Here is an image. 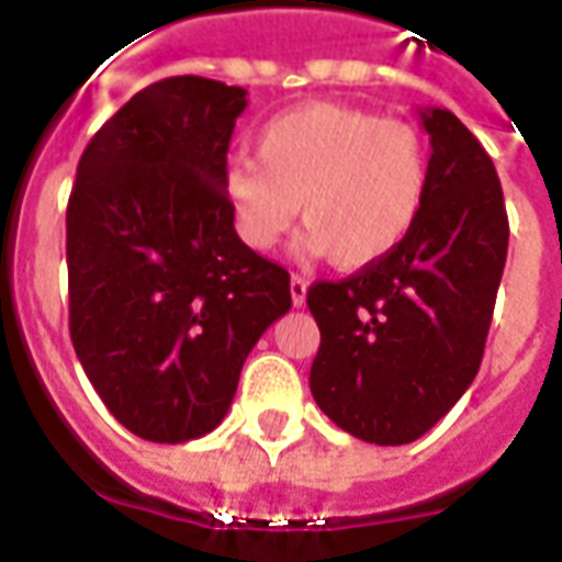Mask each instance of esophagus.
Instances as JSON below:
<instances>
[{
  "label": "esophagus",
  "mask_w": 562,
  "mask_h": 562,
  "mask_svg": "<svg viewBox=\"0 0 562 562\" xmlns=\"http://www.w3.org/2000/svg\"><path fill=\"white\" fill-rule=\"evenodd\" d=\"M289 292H292V304L304 306L306 304V280L292 273V282H289Z\"/></svg>",
  "instance_id": "34e87169"
}]
</instances>
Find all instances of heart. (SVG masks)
<instances>
[{
  "instance_id": "b5f03b06",
  "label": "heart",
  "mask_w": 562,
  "mask_h": 562,
  "mask_svg": "<svg viewBox=\"0 0 562 562\" xmlns=\"http://www.w3.org/2000/svg\"><path fill=\"white\" fill-rule=\"evenodd\" d=\"M430 186L427 144L403 120L337 102L282 111L256 135V161L222 171L237 234L268 252L301 220L297 252L361 270L389 258L413 232Z\"/></svg>"
}]
</instances>
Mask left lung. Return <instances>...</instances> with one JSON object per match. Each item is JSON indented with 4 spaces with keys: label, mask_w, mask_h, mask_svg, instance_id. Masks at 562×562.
<instances>
[{
    "label": "left lung",
    "mask_w": 562,
    "mask_h": 562,
    "mask_svg": "<svg viewBox=\"0 0 562 562\" xmlns=\"http://www.w3.org/2000/svg\"><path fill=\"white\" fill-rule=\"evenodd\" d=\"M418 116L434 153L415 228L389 258L306 292L322 330L310 391L337 427L376 446L415 442L470 389L506 268L494 161L446 108Z\"/></svg>",
    "instance_id": "left-lung-1"
}]
</instances>
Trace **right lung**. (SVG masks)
Segmentation results:
<instances>
[{
	"label": "right lung",
	"mask_w": 562,
	"mask_h": 562,
	"mask_svg": "<svg viewBox=\"0 0 562 562\" xmlns=\"http://www.w3.org/2000/svg\"><path fill=\"white\" fill-rule=\"evenodd\" d=\"M244 87L165 78L132 95L68 198V330L116 422L149 442L220 427L246 355L289 313V270L234 232L222 171Z\"/></svg>",
	"instance_id": "right-lung-1"
}]
</instances>
